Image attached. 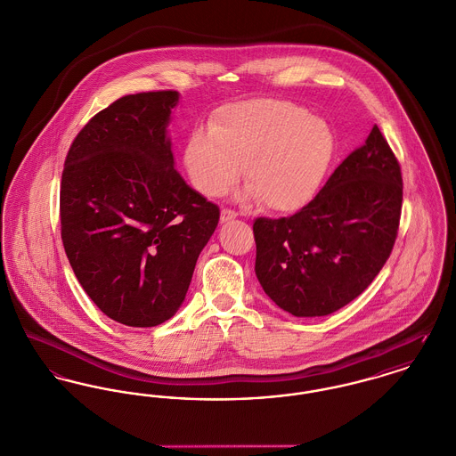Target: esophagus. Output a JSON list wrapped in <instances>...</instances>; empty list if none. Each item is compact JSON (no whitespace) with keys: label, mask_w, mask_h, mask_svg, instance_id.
Returning a JSON list of instances; mask_svg holds the SVG:
<instances>
[{"label":"esophagus","mask_w":456,"mask_h":456,"mask_svg":"<svg viewBox=\"0 0 456 456\" xmlns=\"http://www.w3.org/2000/svg\"><path fill=\"white\" fill-rule=\"evenodd\" d=\"M236 216H238L236 211L227 210V208H224V210L220 211V222H222V224L231 222V220H234Z\"/></svg>","instance_id":"esophagus-1"}]
</instances>
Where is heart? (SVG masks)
<instances>
[{
	"instance_id": "obj_1",
	"label": "heart",
	"mask_w": 456,
	"mask_h": 456,
	"mask_svg": "<svg viewBox=\"0 0 456 456\" xmlns=\"http://www.w3.org/2000/svg\"><path fill=\"white\" fill-rule=\"evenodd\" d=\"M333 156V134L305 109L278 99L224 107L210 130H196L183 151L192 185L208 198L225 194L245 167L246 196L267 210L304 208Z\"/></svg>"
}]
</instances>
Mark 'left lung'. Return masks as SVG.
<instances>
[{
	"label": "left lung",
	"mask_w": 456,
	"mask_h": 456,
	"mask_svg": "<svg viewBox=\"0 0 456 456\" xmlns=\"http://www.w3.org/2000/svg\"><path fill=\"white\" fill-rule=\"evenodd\" d=\"M401 203V168L375 125L307 207L278 220H255V274L265 295L297 317L347 305L382 271Z\"/></svg>",
	"instance_id": "1"
}]
</instances>
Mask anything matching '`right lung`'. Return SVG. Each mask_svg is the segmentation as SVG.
<instances>
[{
    "instance_id": "add662e5",
    "label": "right lung",
    "mask_w": 456,
    "mask_h": 456,
    "mask_svg": "<svg viewBox=\"0 0 456 456\" xmlns=\"http://www.w3.org/2000/svg\"><path fill=\"white\" fill-rule=\"evenodd\" d=\"M178 92L118 99L72 142L61 185L62 243L94 304L151 328L175 315L220 210L175 170Z\"/></svg>"
}]
</instances>
